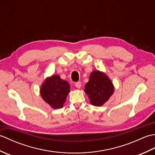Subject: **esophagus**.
<instances>
[{"label":"esophagus","mask_w":155,"mask_h":155,"mask_svg":"<svg viewBox=\"0 0 155 155\" xmlns=\"http://www.w3.org/2000/svg\"><path fill=\"white\" fill-rule=\"evenodd\" d=\"M75 87L77 88H80L81 87V82H77V83H75Z\"/></svg>","instance_id":"34e87169"}]
</instances>
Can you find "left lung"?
<instances>
[{"mask_svg": "<svg viewBox=\"0 0 155 155\" xmlns=\"http://www.w3.org/2000/svg\"><path fill=\"white\" fill-rule=\"evenodd\" d=\"M84 92L88 95L91 104L101 107L113 95L114 86L104 72L94 71L90 74L89 81L85 84Z\"/></svg>", "mask_w": 155, "mask_h": 155, "instance_id": "8db88e82", "label": "left lung"}]
</instances>
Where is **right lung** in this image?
Here are the masks:
<instances>
[{
    "instance_id": "right-lung-1",
    "label": "right lung",
    "mask_w": 155,
    "mask_h": 155,
    "mask_svg": "<svg viewBox=\"0 0 155 155\" xmlns=\"http://www.w3.org/2000/svg\"><path fill=\"white\" fill-rule=\"evenodd\" d=\"M69 92L70 84L58 75L46 78L40 89L42 99L54 109L63 107Z\"/></svg>"
}]
</instances>
